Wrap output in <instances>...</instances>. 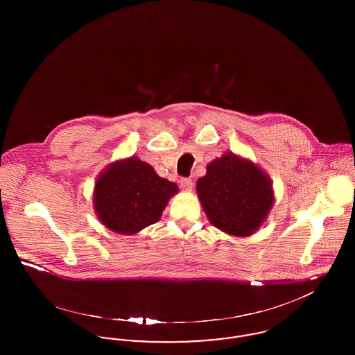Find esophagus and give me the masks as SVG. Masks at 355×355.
I'll return each instance as SVG.
<instances>
[{
    "mask_svg": "<svg viewBox=\"0 0 355 355\" xmlns=\"http://www.w3.org/2000/svg\"><path fill=\"white\" fill-rule=\"evenodd\" d=\"M180 184H181L182 190H185V191H190V190L193 189V181H191L190 178H182V180L180 181Z\"/></svg>",
    "mask_w": 355,
    "mask_h": 355,
    "instance_id": "34e87169",
    "label": "esophagus"
}]
</instances>
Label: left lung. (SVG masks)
Instances as JSON below:
<instances>
[{
    "mask_svg": "<svg viewBox=\"0 0 355 355\" xmlns=\"http://www.w3.org/2000/svg\"><path fill=\"white\" fill-rule=\"evenodd\" d=\"M197 193L209 220L233 236H250L274 202L269 177L249 161L225 154L197 181Z\"/></svg>",
    "mask_w": 355,
    "mask_h": 355,
    "instance_id": "left-lung-1",
    "label": "left lung"
}]
</instances>
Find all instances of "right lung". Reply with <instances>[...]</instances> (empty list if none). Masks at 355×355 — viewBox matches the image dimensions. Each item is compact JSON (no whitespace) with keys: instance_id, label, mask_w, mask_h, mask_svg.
Segmentation results:
<instances>
[{"instance_id":"1","label":"right lung","mask_w":355,"mask_h":355,"mask_svg":"<svg viewBox=\"0 0 355 355\" xmlns=\"http://www.w3.org/2000/svg\"><path fill=\"white\" fill-rule=\"evenodd\" d=\"M174 182L161 178L146 162L132 157L119 161L98 177L94 209L102 223L119 234H135L161 218Z\"/></svg>"}]
</instances>
